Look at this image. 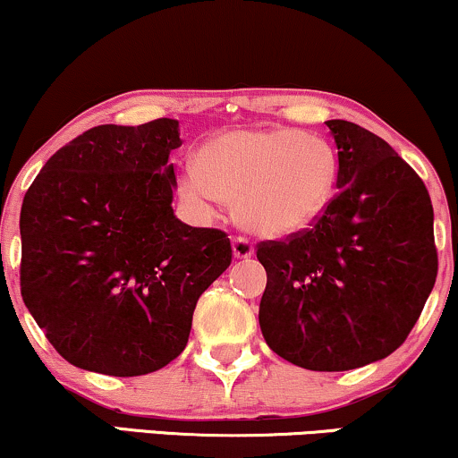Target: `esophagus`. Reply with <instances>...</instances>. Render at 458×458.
<instances>
[{"mask_svg": "<svg viewBox=\"0 0 458 458\" xmlns=\"http://www.w3.org/2000/svg\"><path fill=\"white\" fill-rule=\"evenodd\" d=\"M233 251H234V259H250V256L254 254V245H251L247 239H243V236H234Z\"/></svg>", "mask_w": 458, "mask_h": 458, "instance_id": "1", "label": "esophagus"}]
</instances>
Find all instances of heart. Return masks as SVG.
I'll return each instance as SVG.
<instances>
[{
    "label": "heart",
    "mask_w": 458,
    "mask_h": 458,
    "mask_svg": "<svg viewBox=\"0 0 458 458\" xmlns=\"http://www.w3.org/2000/svg\"><path fill=\"white\" fill-rule=\"evenodd\" d=\"M338 159L327 141L297 129L233 131L189 163L181 191L198 211L211 213L219 198L234 202L241 225L282 239L312 225L334 198Z\"/></svg>",
    "instance_id": "heart-1"
}]
</instances>
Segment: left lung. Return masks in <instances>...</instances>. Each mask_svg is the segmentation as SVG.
<instances>
[{
	"label": "left lung",
	"instance_id": "left-lung-1",
	"mask_svg": "<svg viewBox=\"0 0 458 458\" xmlns=\"http://www.w3.org/2000/svg\"><path fill=\"white\" fill-rule=\"evenodd\" d=\"M338 193L312 228L259 245L260 329L273 353L318 372L383 360L407 340L437 277L422 178L364 127L327 120Z\"/></svg>",
	"mask_w": 458,
	"mask_h": 458
}]
</instances>
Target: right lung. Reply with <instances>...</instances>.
<instances>
[{"label": "right lung", "instance_id": "1", "mask_svg": "<svg viewBox=\"0 0 458 458\" xmlns=\"http://www.w3.org/2000/svg\"><path fill=\"white\" fill-rule=\"evenodd\" d=\"M178 120L101 124L45 163L21 207V295L54 349L83 370L138 377L187 346L199 295L233 247L172 208Z\"/></svg>", "mask_w": 458, "mask_h": 458}]
</instances>
